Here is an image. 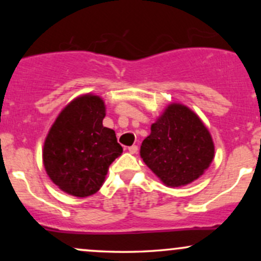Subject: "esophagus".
<instances>
[{
  "mask_svg": "<svg viewBox=\"0 0 261 261\" xmlns=\"http://www.w3.org/2000/svg\"><path fill=\"white\" fill-rule=\"evenodd\" d=\"M137 149H139V147H137L136 145H133V146H130V147H128V152H130V153L135 154L137 152Z\"/></svg>",
  "mask_w": 261,
  "mask_h": 261,
  "instance_id": "esophagus-1",
  "label": "esophagus"
}]
</instances>
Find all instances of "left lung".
Segmentation results:
<instances>
[{
  "label": "left lung",
  "instance_id": "obj_1",
  "mask_svg": "<svg viewBox=\"0 0 261 261\" xmlns=\"http://www.w3.org/2000/svg\"><path fill=\"white\" fill-rule=\"evenodd\" d=\"M141 157L167 187L196 180L214 160L211 135L195 113L170 104L143 140Z\"/></svg>",
  "mask_w": 261,
  "mask_h": 261
}]
</instances>
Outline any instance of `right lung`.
I'll use <instances>...</instances> for the list:
<instances>
[{
	"label": "right lung",
	"instance_id": "add662e5",
	"mask_svg": "<svg viewBox=\"0 0 261 261\" xmlns=\"http://www.w3.org/2000/svg\"><path fill=\"white\" fill-rule=\"evenodd\" d=\"M104 101L76 98L59 114L44 143L47 175L65 193L86 197L97 193L115 158L121 154L115 131L103 126Z\"/></svg>",
	"mask_w": 261,
	"mask_h": 261
}]
</instances>
